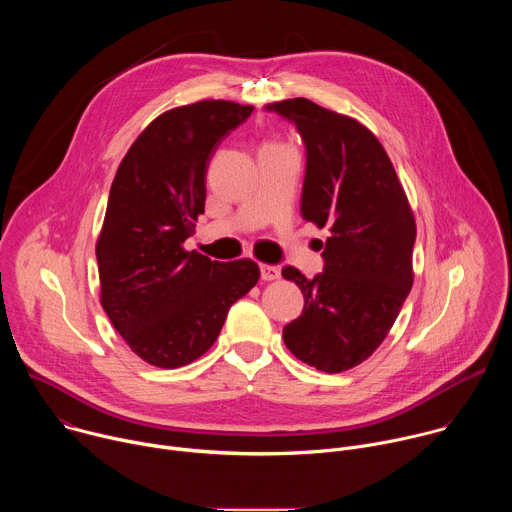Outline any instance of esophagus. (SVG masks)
<instances>
[{"label":"esophagus","mask_w":512,"mask_h":512,"mask_svg":"<svg viewBox=\"0 0 512 512\" xmlns=\"http://www.w3.org/2000/svg\"><path fill=\"white\" fill-rule=\"evenodd\" d=\"M281 275L279 267L277 265H261V279L263 281H273Z\"/></svg>","instance_id":"34e87169"}]
</instances>
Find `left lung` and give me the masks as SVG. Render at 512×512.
Segmentation results:
<instances>
[{"instance_id": "obj_1", "label": "left lung", "mask_w": 512, "mask_h": 512, "mask_svg": "<svg viewBox=\"0 0 512 512\" xmlns=\"http://www.w3.org/2000/svg\"><path fill=\"white\" fill-rule=\"evenodd\" d=\"M294 123L306 145L302 216L328 227L324 269L281 275L304 294L283 342L324 373L367 360L395 324L413 285L415 218L379 139L358 121L308 99L265 107Z\"/></svg>"}]
</instances>
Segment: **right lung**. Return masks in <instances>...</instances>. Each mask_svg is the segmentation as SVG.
Listing matches in <instances>:
<instances>
[{
	"mask_svg": "<svg viewBox=\"0 0 512 512\" xmlns=\"http://www.w3.org/2000/svg\"><path fill=\"white\" fill-rule=\"evenodd\" d=\"M251 113L231 101L166 111L133 141L111 184L97 241L101 306L154 367L178 369L202 356L259 281L251 259L210 261L182 247L204 212L210 158Z\"/></svg>",
	"mask_w": 512,
	"mask_h": 512,
	"instance_id": "add662e5",
	"label": "right lung"
}]
</instances>
